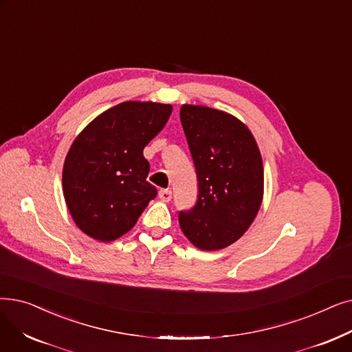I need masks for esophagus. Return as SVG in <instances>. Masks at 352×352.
<instances>
[{
    "label": "esophagus",
    "instance_id": "esophagus-1",
    "mask_svg": "<svg viewBox=\"0 0 352 352\" xmlns=\"http://www.w3.org/2000/svg\"><path fill=\"white\" fill-rule=\"evenodd\" d=\"M158 197H160V200H161V201L168 203V201H171L173 192H171V190H161V191L158 192Z\"/></svg>",
    "mask_w": 352,
    "mask_h": 352
}]
</instances>
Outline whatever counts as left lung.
<instances>
[{
	"mask_svg": "<svg viewBox=\"0 0 352 352\" xmlns=\"http://www.w3.org/2000/svg\"><path fill=\"white\" fill-rule=\"evenodd\" d=\"M179 118L198 179L197 204L181 211L182 233L201 250L237 241L263 200V162L254 136L236 116L182 104Z\"/></svg>",
	"mask_w": 352,
	"mask_h": 352,
	"instance_id": "left-lung-1",
	"label": "left lung"
}]
</instances>
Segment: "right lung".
Instances as JSON below:
<instances>
[{"label":"right lung","instance_id":"1","mask_svg":"<svg viewBox=\"0 0 352 352\" xmlns=\"http://www.w3.org/2000/svg\"><path fill=\"white\" fill-rule=\"evenodd\" d=\"M171 104L122 102L76 136L63 165V194L76 226L112 241L138 221L157 188L146 181L144 148L162 131Z\"/></svg>","mask_w":352,"mask_h":352}]
</instances>
